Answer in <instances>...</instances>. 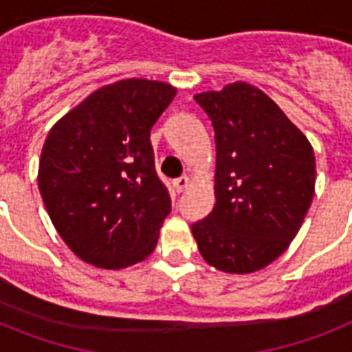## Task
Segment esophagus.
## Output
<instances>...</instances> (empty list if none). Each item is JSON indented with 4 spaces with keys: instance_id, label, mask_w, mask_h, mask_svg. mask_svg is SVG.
<instances>
[{
    "instance_id": "obj_1",
    "label": "esophagus",
    "mask_w": 352,
    "mask_h": 352,
    "mask_svg": "<svg viewBox=\"0 0 352 352\" xmlns=\"http://www.w3.org/2000/svg\"><path fill=\"white\" fill-rule=\"evenodd\" d=\"M188 184H190V179H188L186 175L179 177V179H175V181H173V188H175L177 193L184 192V190L188 188Z\"/></svg>"
}]
</instances>
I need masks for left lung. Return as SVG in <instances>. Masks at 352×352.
<instances>
[{"label":"left lung","instance_id":"left-lung-1","mask_svg":"<svg viewBox=\"0 0 352 352\" xmlns=\"http://www.w3.org/2000/svg\"><path fill=\"white\" fill-rule=\"evenodd\" d=\"M215 131V206L192 225L204 261L248 274L278 259L311 208L314 151L276 102L245 82L193 96Z\"/></svg>","mask_w":352,"mask_h":352}]
</instances>
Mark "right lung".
I'll return each mask as SVG.
<instances>
[{
  "label": "right lung",
  "instance_id": "obj_1",
  "mask_svg": "<svg viewBox=\"0 0 352 352\" xmlns=\"http://www.w3.org/2000/svg\"><path fill=\"white\" fill-rule=\"evenodd\" d=\"M175 95L162 82L120 80L87 96L47 135L41 199L85 263L124 268L153 252L171 199L155 171L149 131Z\"/></svg>",
  "mask_w": 352,
  "mask_h": 352
}]
</instances>
